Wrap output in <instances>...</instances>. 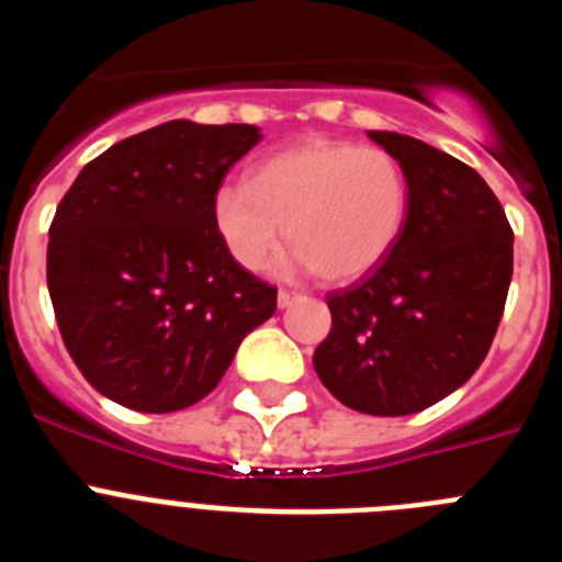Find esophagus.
Wrapping results in <instances>:
<instances>
[{"instance_id": "1", "label": "esophagus", "mask_w": 562, "mask_h": 562, "mask_svg": "<svg viewBox=\"0 0 562 562\" xmlns=\"http://www.w3.org/2000/svg\"><path fill=\"white\" fill-rule=\"evenodd\" d=\"M297 292H290V290H281L278 292V306H281V310H286V306H292L297 301Z\"/></svg>"}]
</instances>
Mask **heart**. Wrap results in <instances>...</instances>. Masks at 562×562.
Instances as JSON below:
<instances>
[{"instance_id":"1","label":"heart","mask_w":562,"mask_h":562,"mask_svg":"<svg viewBox=\"0 0 562 562\" xmlns=\"http://www.w3.org/2000/svg\"><path fill=\"white\" fill-rule=\"evenodd\" d=\"M411 213L408 171L394 154L349 140L278 151L213 193V227L231 258L261 270L284 241L324 281H355L380 267Z\"/></svg>"}]
</instances>
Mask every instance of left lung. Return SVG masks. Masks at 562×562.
Here are the masks:
<instances>
[{
	"instance_id": "1",
	"label": "left lung",
	"mask_w": 562,
	"mask_h": 562,
	"mask_svg": "<svg viewBox=\"0 0 562 562\" xmlns=\"http://www.w3.org/2000/svg\"><path fill=\"white\" fill-rule=\"evenodd\" d=\"M369 137L408 171V225L380 267L326 295L331 331L312 362L342 405L408 416L484 362L513 281L515 236L479 171L408 134Z\"/></svg>"
}]
</instances>
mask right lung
<instances>
[{
    "label": "right lung",
    "instance_id": "1",
    "mask_svg": "<svg viewBox=\"0 0 562 562\" xmlns=\"http://www.w3.org/2000/svg\"><path fill=\"white\" fill-rule=\"evenodd\" d=\"M258 126L168 121L83 166L49 225L47 290L69 357L123 408L171 414L211 394L276 286L238 267L213 193Z\"/></svg>",
    "mask_w": 562,
    "mask_h": 562
}]
</instances>
